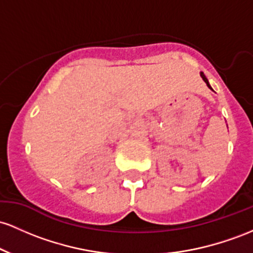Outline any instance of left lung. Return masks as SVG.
Here are the masks:
<instances>
[{
	"label": "left lung",
	"instance_id": "8db88e82",
	"mask_svg": "<svg viewBox=\"0 0 253 253\" xmlns=\"http://www.w3.org/2000/svg\"><path fill=\"white\" fill-rule=\"evenodd\" d=\"M201 78H202V79H203V81H204V82H206V84H207V86H208V87H209V88H211V89L212 90V88H211V84H209V81H208V79H207V78H206V75H204V74H203L202 72H201Z\"/></svg>",
	"mask_w": 253,
	"mask_h": 253
}]
</instances>
